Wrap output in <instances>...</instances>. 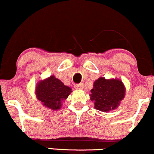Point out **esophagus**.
Segmentation results:
<instances>
[{
  "instance_id": "34e87169",
  "label": "esophagus",
  "mask_w": 154,
  "mask_h": 154,
  "mask_svg": "<svg viewBox=\"0 0 154 154\" xmlns=\"http://www.w3.org/2000/svg\"><path fill=\"white\" fill-rule=\"evenodd\" d=\"M75 88L76 89H77V90H81V89H82L84 88L83 84L81 83V84H77V85H75Z\"/></svg>"
}]
</instances>
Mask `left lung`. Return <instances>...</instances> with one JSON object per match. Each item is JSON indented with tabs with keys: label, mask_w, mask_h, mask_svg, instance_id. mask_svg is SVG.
<instances>
[{
	"label": "left lung",
	"mask_w": 154,
	"mask_h": 154,
	"mask_svg": "<svg viewBox=\"0 0 154 154\" xmlns=\"http://www.w3.org/2000/svg\"><path fill=\"white\" fill-rule=\"evenodd\" d=\"M125 94V86L120 79H106L101 77L94 82L89 98L96 109L109 112L119 106Z\"/></svg>",
	"instance_id": "obj_1"
}]
</instances>
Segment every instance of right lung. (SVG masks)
I'll return each mask as SVG.
<instances>
[{
    "instance_id": "1",
    "label": "right lung",
    "mask_w": 154,
    "mask_h": 154,
    "mask_svg": "<svg viewBox=\"0 0 154 154\" xmlns=\"http://www.w3.org/2000/svg\"><path fill=\"white\" fill-rule=\"evenodd\" d=\"M72 89L66 86L54 75L40 80L36 84L35 94L37 99L46 108L51 110H58L68 96Z\"/></svg>"
}]
</instances>
